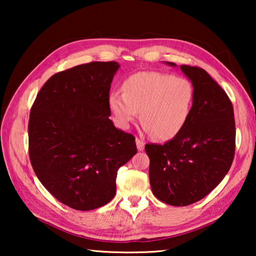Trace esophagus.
<instances>
[{"label":"esophagus","mask_w":256,"mask_h":256,"mask_svg":"<svg viewBox=\"0 0 256 256\" xmlns=\"http://www.w3.org/2000/svg\"><path fill=\"white\" fill-rule=\"evenodd\" d=\"M136 148H138V151H144V141H141L140 138H136Z\"/></svg>","instance_id":"obj_1"}]
</instances>
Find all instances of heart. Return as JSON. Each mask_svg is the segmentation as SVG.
Instances as JSON below:
<instances>
[{"mask_svg": "<svg viewBox=\"0 0 256 256\" xmlns=\"http://www.w3.org/2000/svg\"><path fill=\"white\" fill-rule=\"evenodd\" d=\"M123 94L112 92L108 107L115 122L128 128L140 112L142 128L167 141L182 132L192 110L194 89L185 78L162 72H138L123 82Z\"/></svg>", "mask_w": 256, "mask_h": 256, "instance_id": "heart-1", "label": "heart"}]
</instances>
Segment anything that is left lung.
<instances>
[{"label":"left lung","mask_w":256,"mask_h":256,"mask_svg":"<svg viewBox=\"0 0 256 256\" xmlns=\"http://www.w3.org/2000/svg\"><path fill=\"white\" fill-rule=\"evenodd\" d=\"M180 68L194 89L190 118L170 141L144 149L154 196L166 204L185 206L208 196L226 176L235 154L236 131L232 102L222 86L201 68Z\"/></svg>","instance_id":"obj_1"}]
</instances>
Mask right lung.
<instances>
[{
    "mask_svg": "<svg viewBox=\"0 0 256 256\" xmlns=\"http://www.w3.org/2000/svg\"><path fill=\"white\" fill-rule=\"evenodd\" d=\"M118 68V62H92L56 73L30 110L34 174L72 209L107 204L116 193L118 170L136 154V138L110 120L108 96Z\"/></svg>",
    "mask_w": 256,
    "mask_h": 256,
    "instance_id": "1",
    "label": "right lung"
}]
</instances>
